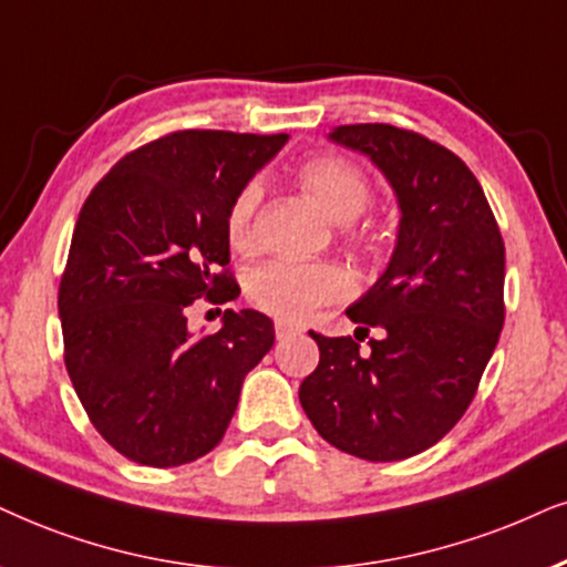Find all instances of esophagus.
<instances>
[{
  "label": "esophagus",
  "instance_id": "obj_1",
  "mask_svg": "<svg viewBox=\"0 0 567 567\" xmlns=\"http://www.w3.org/2000/svg\"><path fill=\"white\" fill-rule=\"evenodd\" d=\"M275 332H277V340H288V337L303 332V327L290 324V321H285V319H277L275 321Z\"/></svg>",
  "mask_w": 567,
  "mask_h": 567
}]
</instances>
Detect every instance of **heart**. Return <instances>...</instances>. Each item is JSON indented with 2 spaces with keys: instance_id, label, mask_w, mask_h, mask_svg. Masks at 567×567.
<instances>
[{
  "instance_id": "b5f03b06",
  "label": "heart",
  "mask_w": 567,
  "mask_h": 567,
  "mask_svg": "<svg viewBox=\"0 0 567 567\" xmlns=\"http://www.w3.org/2000/svg\"><path fill=\"white\" fill-rule=\"evenodd\" d=\"M298 183L313 204L334 221H350L369 206L371 183L367 172L346 156H313L298 167ZM261 185L250 181L233 198L227 212V240L233 248L248 250L256 240V214L261 204ZM246 292L261 311L285 321H300L327 303L353 292V277L329 261L271 259L250 269Z\"/></svg>"
}]
</instances>
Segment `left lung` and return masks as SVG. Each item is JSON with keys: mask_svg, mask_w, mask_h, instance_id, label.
<instances>
[{"mask_svg": "<svg viewBox=\"0 0 567 567\" xmlns=\"http://www.w3.org/2000/svg\"><path fill=\"white\" fill-rule=\"evenodd\" d=\"M329 141L382 169L400 227L384 275L346 311L384 337L363 350L358 334L311 332L319 367L298 398L342 453L405 461L440 442L476 395L505 324V243L474 172L450 148L384 123L340 125Z\"/></svg>", "mask_w": 567, "mask_h": 567, "instance_id": "left-lung-1", "label": "left lung"}]
</instances>
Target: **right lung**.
I'll use <instances>...</instances> for the list:
<instances>
[{"label": "right lung", "mask_w": 567, "mask_h": 567, "mask_svg": "<svg viewBox=\"0 0 567 567\" xmlns=\"http://www.w3.org/2000/svg\"><path fill=\"white\" fill-rule=\"evenodd\" d=\"M288 135L177 131L125 154L78 214L60 279L64 367L120 455L172 468L225 436L243 379L275 346L269 317L227 308L193 337V300L227 303V212Z\"/></svg>", "instance_id": "1"}]
</instances>
